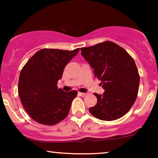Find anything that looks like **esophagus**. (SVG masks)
I'll return each mask as SVG.
<instances>
[{
    "label": "esophagus",
    "mask_w": 158,
    "mask_h": 158,
    "mask_svg": "<svg viewBox=\"0 0 158 158\" xmlns=\"http://www.w3.org/2000/svg\"><path fill=\"white\" fill-rule=\"evenodd\" d=\"M79 94L81 96V97H85L86 95V93H81V92H79Z\"/></svg>",
    "instance_id": "34e87169"
}]
</instances>
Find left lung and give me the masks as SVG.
I'll list each match as a JSON object with an SVG mask.
<instances>
[{
    "mask_svg": "<svg viewBox=\"0 0 158 158\" xmlns=\"http://www.w3.org/2000/svg\"><path fill=\"white\" fill-rule=\"evenodd\" d=\"M81 54L94 69V73L105 90L97 98L90 113L97 119L112 121L120 118L135 103L138 93L139 76L135 61L126 50L112 41L81 48Z\"/></svg>",
    "mask_w": 158,
    "mask_h": 158,
    "instance_id": "1",
    "label": "left lung"
}]
</instances>
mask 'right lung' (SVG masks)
<instances>
[{
  "label": "right lung",
  "mask_w": 158,
  "mask_h": 158,
  "mask_svg": "<svg viewBox=\"0 0 158 158\" xmlns=\"http://www.w3.org/2000/svg\"><path fill=\"white\" fill-rule=\"evenodd\" d=\"M79 48L71 50L42 49L36 52L20 73L19 94L23 108L35 122L56 125L68 116L77 90L63 91L58 88L68 63Z\"/></svg>",
  "instance_id": "1"
}]
</instances>
